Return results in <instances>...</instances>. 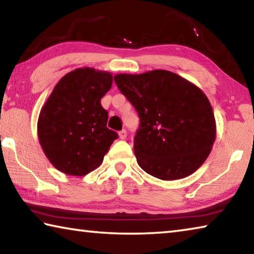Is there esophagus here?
I'll return each mask as SVG.
<instances>
[{"label":"esophagus","instance_id":"esophagus-1","mask_svg":"<svg viewBox=\"0 0 254 254\" xmlns=\"http://www.w3.org/2000/svg\"><path fill=\"white\" fill-rule=\"evenodd\" d=\"M127 131L126 130H122V131H120L119 132V136H120V139H126L127 137Z\"/></svg>","mask_w":254,"mask_h":254}]
</instances>
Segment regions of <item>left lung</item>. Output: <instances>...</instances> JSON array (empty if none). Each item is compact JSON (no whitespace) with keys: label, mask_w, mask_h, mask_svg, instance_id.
Segmentation results:
<instances>
[{"label":"left lung","mask_w":254,"mask_h":254,"mask_svg":"<svg viewBox=\"0 0 254 254\" xmlns=\"http://www.w3.org/2000/svg\"><path fill=\"white\" fill-rule=\"evenodd\" d=\"M114 80L140 117L134 153L161 180L187 177L203 165L216 137L212 105L199 87L168 70L118 74Z\"/></svg>","instance_id":"left-lung-1"}]
</instances>
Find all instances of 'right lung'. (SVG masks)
<instances>
[{"instance_id":"obj_1","label":"right lung","mask_w":254,"mask_h":254,"mask_svg":"<svg viewBox=\"0 0 254 254\" xmlns=\"http://www.w3.org/2000/svg\"><path fill=\"white\" fill-rule=\"evenodd\" d=\"M113 83L111 72L84 67L55 86L38 119V137L56 169L85 176L103 162L118 133L106 127L109 113L101 98Z\"/></svg>"}]
</instances>
